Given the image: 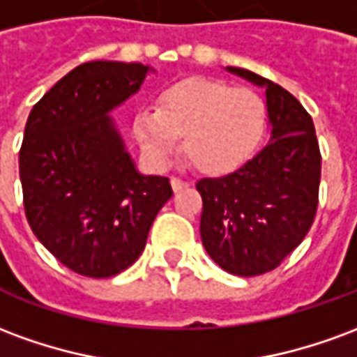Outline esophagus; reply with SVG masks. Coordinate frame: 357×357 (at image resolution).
Returning a JSON list of instances; mask_svg holds the SVG:
<instances>
[{"mask_svg": "<svg viewBox=\"0 0 357 357\" xmlns=\"http://www.w3.org/2000/svg\"><path fill=\"white\" fill-rule=\"evenodd\" d=\"M170 183H172V189H174V191H179V189H183V187H189V181H187V179L172 178Z\"/></svg>", "mask_w": 357, "mask_h": 357, "instance_id": "34e87169", "label": "esophagus"}]
</instances>
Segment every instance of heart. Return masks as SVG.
<instances>
[{
  "instance_id": "obj_1",
  "label": "heart",
  "mask_w": 357,
  "mask_h": 357,
  "mask_svg": "<svg viewBox=\"0 0 357 357\" xmlns=\"http://www.w3.org/2000/svg\"><path fill=\"white\" fill-rule=\"evenodd\" d=\"M268 132V105L255 89L210 78H185L166 88L158 109L135 114L133 133L156 166L168 162L179 137L187 155L210 174L237 170Z\"/></svg>"
}]
</instances>
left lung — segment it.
I'll return each instance as SVG.
<instances>
[{
    "label": "left lung",
    "instance_id": "obj_1",
    "mask_svg": "<svg viewBox=\"0 0 357 357\" xmlns=\"http://www.w3.org/2000/svg\"><path fill=\"white\" fill-rule=\"evenodd\" d=\"M227 70L266 88L271 139L239 170L197 181L201 239L225 271L262 275L283 262L314 224L321 153L314 120L294 95L245 68Z\"/></svg>",
    "mask_w": 357,
    "mask_h": 357
}]
</instances>
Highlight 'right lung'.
<instances>
[{
	"instance_id": "obj_1",
	"label": "right lung",
	"mask_w": 357,
	"mask_h": 357,
	"mask_svg": "<svg viewBox=\"0 0 357 357\" xmlns=\"http://www.w3.org/2000/svg\"><path fill=\"white\" fill-rule=\"evenodd\" d=\"M149 66L91 61L36 102L19 153L24 214L59 262L112 277L143 252L170 179L141 176L109 112L135 93Z\"/></svg>"
}]
</instances>
